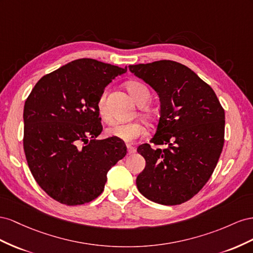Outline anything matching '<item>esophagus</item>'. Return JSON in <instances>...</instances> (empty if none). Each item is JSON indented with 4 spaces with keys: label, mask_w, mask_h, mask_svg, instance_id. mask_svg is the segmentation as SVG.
Instances as JSON below:
<instances>
[{
    "label": "esophagus",
    "mask_w": 253,
    "mask_h": 253,
    "mask_svg": "<svg viewBox=\"0 0 253 253\" xmlns=\"http://www.w3.org/2000/svg\"><path fill=\"white\" fill-rule=\"evenodd\" d=\"M135 153V148L130 145V144H127V155H132Z\"/></svg>",
    "instance_id": "esophagus-1"
}]
</instances>
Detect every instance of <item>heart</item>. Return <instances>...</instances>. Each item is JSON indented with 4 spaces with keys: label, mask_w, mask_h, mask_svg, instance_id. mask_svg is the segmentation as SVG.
I'll list each match as a JSON object with an SVG mask.
<instances>
[{
    "label": "heart",
    "mask_w": 253,
    "mask_h": 253,
    "mask_svg": "<svg viewBox=\"0 0 253 253\" xmlns=\"http://www.w3.org/2000/svg\"><path fill=\"white\" fill-rule=\"evenodd\" d=\"M125 86L129 94L131 95L134 102L139 106H143L148 103V100L150 99V92L145 84L136 81H130L126 83ZM96 109L100 120L106 123H109L111 121V117L107 107L106 92H103L99 95L96 103ZM140 114L144 120L148 122L154 120V112L149 108H142ZM145 133L146 129L140 122L127 123V124H115L107 129L108 135L124 142H132L136 139L142 138L143 135H145Z\"/></svg>",
    "instance_id": "1"
}]
</instances>
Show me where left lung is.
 <instances>
[{"label":"left lung","mask_w":253,"mask_h":253,"mask_svg":"<svg viewBox=\"0 0 253 253\" xmlns=\"http://www.w3.org/2000/svg\"><path fill=\"white\" fill-rule=\"evenodd\" d=\"M157 91L160 118L150 143L138 147L146 167L136 177L140 193L164 206L181 205L212 176L225 142V110L213 89L183 64L159 60L129 66Z\"/></svg>","instance_id":"obj_1"}]
</instances>
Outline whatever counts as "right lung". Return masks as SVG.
I'll return each mask as SVG.
<instances>
[{
    "instance_id": "obj_1",
    "label": "right lung",
    "mask_w": 253,
    "mask_h": 253,
    "mask_svg": "<svg viewBox=\"0 0 253 253\" xmlns=\"http://www.w3.org/2000/svg\"><path fill=\"white\" fill-rule=\"evenodd\" d=\"M123 69L91 58L72 61L36 84L24 105L23 147L36 182L67 206L84 205L103 193L107 172L127 154L103 131L96 103Z\"/></svg>"
}]
</instances>
